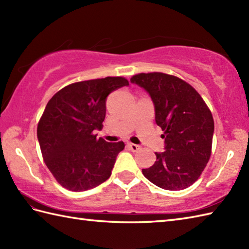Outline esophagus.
Masks as SVG:
<instances>
[{"mask_svg":"<svg viewBox=\"0 0 249 249\" xmlns=\"http://www.w3.org/2000/svg\"><path fill=\"white\" fill-rule=\"evenodd\" d=\"M127 146L129 147V150H130V151H133V152H137V151H138V150L140 149V146H139V145L134 144V143H128V144H127Z\"/></svg>","mask_w":249,"mask_h":249,"instance_id":"1","label":"esophagus"}]
</instances>
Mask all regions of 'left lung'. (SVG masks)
<instances>
[{"label": "left lung", "mask_w": 249, "mask_h": 249, "mask_svg": "<svg viewBox=\"0 0 249 249\" xmlns=\"http://www.w3.org/2000/svg\"><path fill=\"white\" fill-rule=\"evenodd\" d=\"M130 81L143 88L155 106V121L163 131L166 151L143 176L156 186L181 190L193 185L212 153L214 120L200 94L186 81L163 72H141Z\"/></svg>", "instance_id": "8db88e82"}]
</instances>
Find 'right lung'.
<instances>
[{
    "label": "right lung",
    "instance_id": "obj_1",
    "mask_svg": "<svg viewBox=\"0 0 249 249\" xmlns=\"http://www.w3.org/2000/svg\"><path fill=\"white\" fill-rule=\"evenodd\" d=\"M128 84L124 77L75 82L47 104L37 125V138L46 166L61 186L83 192L111 176L125 144L97 139L94 130L103 128L108 95Z\"/></svg>",
    "mask_w": 249,
    "mask_h": 249
}]
</instances>
